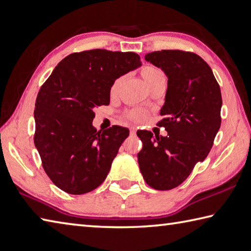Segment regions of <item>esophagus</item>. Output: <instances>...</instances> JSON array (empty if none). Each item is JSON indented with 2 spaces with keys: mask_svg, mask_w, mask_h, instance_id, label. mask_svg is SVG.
<instances>
[{
  "mask_svg": "<svg viewBox=\"0 0 251 251\" xmlns=\"http://www.w3.org/2000/svg\"><path fill=\"white\" fill-rule=\"evenodd\" d=\"M136 133V129H135V127H133V126H131L130 127V134L131 135H134Z\"/></svg>",
  "mask_w": 251,
  "mask_h": 251,
  "instance_id": "esophagus-1",
  "label": "esophagus"
}]
</instances>
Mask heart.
<instances>
[{
  "instance_id": "1",
  "label": "heart",
  "mask_w": 251,
  "mask_h": 251,
  "mask_svg": "<svg viewBox=\"0 0 251 251\" xmlns=\"http://www.w3.org/2000/svg\"><path fill=\"white\" fill-rule=\"evenodd\" d=\"M141 75L143 77L144 82L146 83V85L150 88H152L154 85L158 84L160 82H166L167 77L166 74L163 72V70H160L159 68L155 67V65L152 64H145L144 67H142L141 69ZM121 83V77L117 78L115 82L112 83L110 92L111 94H115L117 92L118 87ZM125 118H126L127 120L133 121V122H142L144 121L146 118L149 116V111L144 109V108H131V109H127L125 113H124Z\"/></svg>"
}]
</instances>
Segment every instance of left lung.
I'll list each match as a JSON object with an SVG mask.
<instances>
[{"label":"left lung","mask_w":251,"mask_h":251,"mask_svg":"<svg viewBox=\"0 0 251 251\" xmlns=\"http://www.w3.org/2000/svg\"><path fill=\"white\" fill-rule=\"evenodd\" d=\"M168 77L164 118L166 136L138 131L143 148L138 162L144 180L156 190H170L189 177L210 153L221 126L220 85L204 60L193 52L162 50L145 54Z\"/></svg>","instance_id":"8db88e82"}]
</instances>
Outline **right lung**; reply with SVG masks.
Wrapping results in <instances>:
<instances>
[{
	"label": "right lung",
	"mask_w": 251,
	"mask_h": 251,
	"mask_svg": "<svg viewBox=\"0 0 251 251\" xmlns=\"http://www.w3.org/2000/svg\"><path fill=\"white\" fill-rule=\"evenodd\" d=\"M140 65L134 52H74L40 87L34 142L46 174L61 190L84 195L106 179L129 130L112 126L97 131L94 109L109 105L112 83Z\"/></svg>",
	"instance_id": "add662e5"
}]
</instances>
